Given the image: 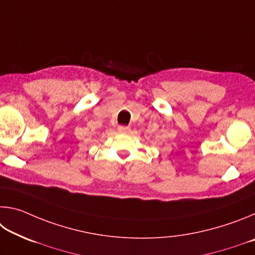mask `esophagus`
Wrapping results in <instances>:
<instances>
[{"instance_id": "esophagus-1", "label": "esophagus", "mask_w": 255, "mask_h": 255, "mask_svg": "<svg viewBox=\"0 0 255 255\" xmlns=\"http://www.w3.org/2000/svg\"><path fill=\"white\" fill-rule=\"evenodd\" d=\"M118 131L122 132V133H128L130 131V127L128 126H119L118 127Z\"/></svg>"}]
</instances>
